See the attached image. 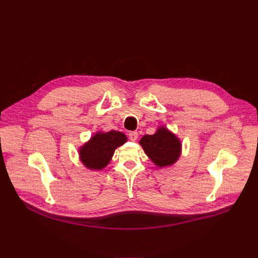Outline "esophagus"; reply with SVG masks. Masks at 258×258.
Here are the masks:
<instances>
[{
    "mask_svg": "<svg viewBox=\"0 0 258 258\" xmlns=\"http://www.w3.org/2000/svg\"><path fill=\"white\" fill-rule=\"evenodd\" d=\"M129 139L131 141H137V139H138V137H139V135H138V132L137 131H130L129 132Z\"/></svg>",
    "mask_w": 258,
    "mask_h": 258,
    "instance_id": "esophagus-1",
    "label": "esophagus"
}]
</instances>
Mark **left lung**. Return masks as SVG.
I'll return each mask as SVG.
<instances>
[{
	"instance_id": "8db88e82",
	"label": "left lung",
	"mask_w": 258,
	"mask_h": 258,
	"mask_svg": "<svg viewBox=\"0 0 258 258\" xmlns=\"http://www.w3.org/2000/svg\"><path fill=\"white\" fill-rule=\"evenodd\" d=\"M139 143L145 154L159 168L175 164L181 154L180 140L165 127H159L152 136H143Z\"/></svg>"
}]
</instances>
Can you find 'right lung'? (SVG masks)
<instances>
[{
  "label": "right lung",
  "instance_id": "add662e5",
  "mask_svg": "<svg viewBox=\"0 0 258 258\" xmlns=\"http://www.w3.org/2000/svg\"><path fill=\"white\" fill-rule=\"evenodd\" d=\"M126 141V135L120 131L97 132L79 149L80 161L89 169L101 170L108 165L118 146Z\"/></svg>",
  "mask_w": 258,
  "mask_h": 258
}]
</instances>
